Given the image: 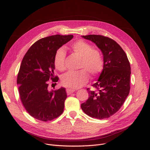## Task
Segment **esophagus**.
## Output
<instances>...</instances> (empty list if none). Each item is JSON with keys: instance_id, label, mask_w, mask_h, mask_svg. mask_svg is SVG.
<instances>
[{"instance_id": "1", "label": "esophagus", "mask_w": 150, "mask_h": 150, "mask_svg": "<svg viewBox=\"0 0 150 150\" xmlns=\"http://www.w3.org/2000/svg\"><path fill=\"white\" fill-rule=\"evenodd\" d=\"M75 92V90H74V89H69V88L66 89V92H67V95H69V94L72 93H73V92Z\"/></svg>"}]
</instances>
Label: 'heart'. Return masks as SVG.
Listing matches in <instances>:
<instances>
[{
    "label": "heart",
    "instance_id": "1",
    "mask_svg": "<svg viewBox=\"0 0 150 150\" xmlns=\"http://www.w3.org/2000/svg\"><path fill=\"white\" fill-rule=\"evenodd\" d=\"M71 49L81 58L80 68L78 71H69L62 76L61 82L64 86L76 89L83 86L88 81V74L92 76L98 75L103 69L104 61L101 53L89 44L79 40L70 45ZM66 53L62 48L58 49L54 53V65L57 70L64 69Z\"/></svg>",
    "mask_w": 150,
    "mask_h": 150
}]
</instances>
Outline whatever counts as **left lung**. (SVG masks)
Masks as SVG:
<instances>
[{
  "mask_svg": "<svg viewBox=\"0 0 150 150\" xmlns=\"http://www.w3.org/2000/svg\"><path fill=\"white\" fill-rule=\"evenodd\" d=\"M100 49L104 66L97 81L92 85L96 90H87L89 98L81 105L85 114L97 119L112 116L122 107L130 90L131 67L122 47L113 39L102 35L82 36Z\"/></svg>",
  "mask_w": 150,
  "mask_h": 150,
  "instance_id": "left-lung-1",
  "label": "left lung"
}]
</instances>
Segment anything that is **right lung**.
Segmentation results:
<instances>
[{"mask_svg":"<svg viewBox=\"0 0 150 150\" xmlns=\"http://www.w3.org/2000/svg\"><path fill=\"white\" fill-rule=\"evenodd\" d=\"M74 38L73 35H52L35 42L23 58L17 84L22 103L35 119L47 122L63 112L67 93L64 88L49 91V80L57 82L54 76L56 51Z\"/></svg>","mask_w":150,"mask_h":150,"instance_id":"1","label":"right lung"}]
</instances>
